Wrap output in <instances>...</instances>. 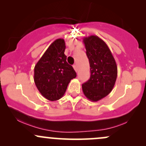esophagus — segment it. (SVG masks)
Segmentation results:
<instances>
[{
	"instance_id": "obj_1",
	"label": "esophagus",
	"mask_w": 146,
	"mask_h": 146,
	"mask_svg": "<svg viewBox=\"0 0 146 146\" xmlns=\"http://www.w3.org/2000/svg\"><path fill=\"white\" fill-rule=\"evenodd\" d=\"M73 67H74V70H75V72H77L78 71V67H77V66H76V65H73Z\"/></svg>"
}]
</instances>
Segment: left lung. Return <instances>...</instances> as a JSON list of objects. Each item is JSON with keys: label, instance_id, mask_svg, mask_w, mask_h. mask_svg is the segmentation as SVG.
<instances>
[{"label": "left lung", "instance_id": "left-lung-1", "mask_svg": "<svg viewBox=\"0 0 146 146\" xmlns=\"http://www.w3.org/2000/svg\"><path fill=\"white\" fill-rule=\"evenodd\" d=\"M89 60L90 77L82 85L85 96L92 102H98L107 96L115 85L117 68L109 46L97 35L83 39Z\"/></svg>", "mask_w": 146, "mask_h": 146}]
</instances>
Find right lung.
Returning a JSON list of instances; mask_svg holds the SVG:
<instances>
[{"label":"right lung","instance_id":"obj_1","mask_svg":"<svg viewBox=\"0 0 146 146\" xmlns=\"http://www.w3.org/2000/svg\"><path fill=\"white\" fill-rule=\"evenodd\" d=\"M65 42L57 39L48 46L34 68V81L39 92L49 101H56L65 94L69 83L76 76L67 62Z\"/></svg>","mask_w":146,"mask_h":146}]
</instances>
